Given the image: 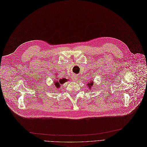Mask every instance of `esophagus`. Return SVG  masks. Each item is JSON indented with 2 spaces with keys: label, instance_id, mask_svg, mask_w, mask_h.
<instances>
[{
  "label": "esophagus",
  "instance_id": "1",
  "mask_svg": "<svg viewBox=\"0 0 147 147\" xmlns=\"http://www.w3.org/2000/svg\"><path fill=\"white\" fill-rule=\"evenodd\" d=\"M74 79H78V78L76 77V76H74Z\"/></svg>",
  "mask_w": 147,
  "mask_h": 147
}]
</instances>
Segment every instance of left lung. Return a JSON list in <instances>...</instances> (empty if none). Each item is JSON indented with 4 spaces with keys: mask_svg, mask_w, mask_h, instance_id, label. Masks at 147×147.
Wrapping results in <instances>:
<instances>
[{
    "mask_svg": "<svg viewBox=\"0 0 147 147\" xmlns=\"http://www.w3.org/2000/svg\"><path fill=\"white\" fill-rule=\"evenodd\" d=\"M93 82H89L88 84V87H89V88H91V87H92L93 86Z\"/></svg>",
    "mask_w": 147,
    "mask_h": 147,
    "instance_id": "left-lung-1",
    "label": "left lung"
}]
</instances>
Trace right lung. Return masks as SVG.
Returning a JSON list of instances; mask_svg holds the SVG:
<instances>
[{
    "label": "right lung",
    "mask_w": 147,
    "mask_h": 147,
    "mask_svg": "<svg viewBox=\"0 0 147 147\" xmlns=\"http://www.w3.org/2000/svg\"><path fill=\"white\" fill-rule=\"evenodd\" d=\"M66 79H62V80L60 79L59 81L55 82V87L59 88L61 86L60 84H63L65 82H66Z\"/></svg>",
    "instance_id": "obj_1"
}]
</instances>
